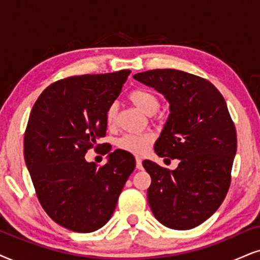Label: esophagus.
<instances>
[{"label": "esophagus", "instance_id": "esophagus-1", "mask_svg": "<svg viewBox=\"0 0 260 260\" xmlns=\"http://www.w3.org/2000/svg\"><path fill=\"white\" fill-rule=\"evenodd\" d=\"M136 166L137 169H143V159H141L140 157H137L136 158Z\"/></svg>", "mask_w": 260, "mask_h": 260}]
</instances>
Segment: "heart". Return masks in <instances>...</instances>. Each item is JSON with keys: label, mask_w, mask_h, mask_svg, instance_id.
<instances>
[{"label": "heart", "mask_w": 260, "mask_h": 260, "mask_svg": "<svg viewBox=\"0 0 260 260\" xmlns=\"http://www.w3.org/2000/svg\"><path fill=\"white\" fill-rule=\"evenodd\" d=\"M128 100L144 114L152 115L159 109V98L154 92L147 88H134L128 93ZM117 106L110 104L106 111V123L108 127H113L116 122ZM153 141L151 133L143 134H124L116 140L119 149L127 151L133 154H143L146 152L147 147Z\"/></svg>", "instance_id": "b5f03b06"}]
</instances>
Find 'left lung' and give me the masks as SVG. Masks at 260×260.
Wrapping results in <instances>:
<instances>
[{
  "instance_id": "left-lung-1",
  "label": "left lung",
  "mask_w": 260,
  "mask_h": 260,
  "mask_svg": "<svg viewBox=\"0 0 260 260\" xmlns=\"http://www.w3.org/2000/svg\"><path fill=\"white\" fill-rule=\"evenodd\" d=\"M134 79L169 102V117L154 152L180 160L175 170L143 162L151 176L150 208L163 225L192 229L216 212L231 186L234 122L221 92L206 79L176 70L141 72Z\"/></svg>"
}]
</instances>
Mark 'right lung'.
Masks as SVG:
<instances>
[{
    "label": "right lung",
    "instance_id": "add662e5",
    "mask_svg": "<svg viewBox=\"0 0 260 260\" xmlns=\"http://www.w3.org/2000/svg\"><path fill=\"white\" fill-rule=\"evenodd\" d=\"M129 70L70 77L51 84L36 101L24 139V157L38 200L52 221L91 233L109 221L136 168L133 154L115 150L98 167L87 150L106 144V111L119 97ZM110 149L104 150V154Z\"/></svg>",
    "mask_w": 260,
    "mask_h": 260
}]
</instances>
